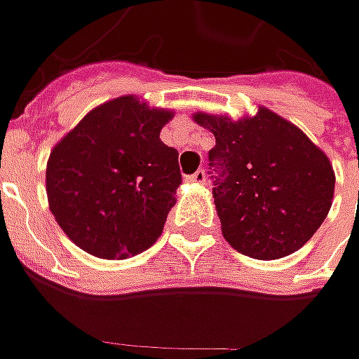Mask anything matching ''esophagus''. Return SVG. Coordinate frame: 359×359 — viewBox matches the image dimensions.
<instances>
[{
	"label": "esophagus",
	"instance_id": "esophagus-1",
	"mask_svg": "<svg viewBox=\"0 0 359 359\" xmlns=\"http://www.w3.org/2000/svg\"><path fill=\"white\" fill-rule=\"evenodd\" d=\"M186 180L187 182H191V184H203V182H205V172H203V170H198L196 173L187 175Z\"/></svg>",
	"mask_w": 359,
	"mask_h": 359
}]
</instances>
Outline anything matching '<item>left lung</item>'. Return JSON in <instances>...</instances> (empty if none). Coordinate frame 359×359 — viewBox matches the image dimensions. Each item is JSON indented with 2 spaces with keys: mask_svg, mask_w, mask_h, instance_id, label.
<instances>
[{
  "mask_svg": "<svg viewBox=\"0 0 359 359\" xmlns=\"http://www.w3.org/2000/svg\"><path fill=\"white\" fill-rule=\"evenodd\" d=\"M194 119L215 137L208 159L229 245L254 259L299 250L332 208L336 177L324 151L266 107L241 121L208 114Z\"/></svg>",
  "mask_w": 359,
  "mask_h": 359,
  "instance_id": "8db88e82",
  "label": "left lung"
}]
</instances>
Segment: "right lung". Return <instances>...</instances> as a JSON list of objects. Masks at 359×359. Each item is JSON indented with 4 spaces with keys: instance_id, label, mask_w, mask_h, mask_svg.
Instances as JSON below:
<instances>
[{
    "instance_id": "obj_1",
    "label": "right lung",
    "mask_w": 359,
    "mask_h": 359,
    "mask_svg": "<svg viewBox=\"0 0 359 359\" xmlns=\"http://www.w3.org/2000/svg\"><path fill=\"white\" fill-rule=\"evenodd\" d=\"M170 119L126 95L95 107L53 147L49 210L83 252L128 257L159 238L182 184L177 149L159 140Z\"/></svg>"
}]
</instances>
